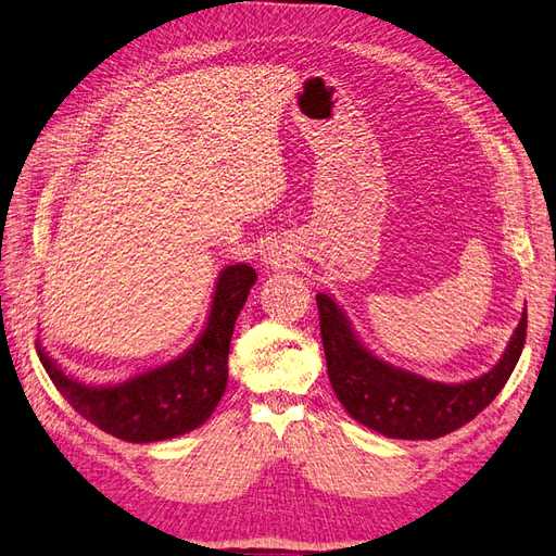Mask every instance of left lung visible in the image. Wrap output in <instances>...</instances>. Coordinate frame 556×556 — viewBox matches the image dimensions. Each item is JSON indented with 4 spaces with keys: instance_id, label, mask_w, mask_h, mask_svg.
<instances>
[{
    "instance_id": "8db88e82",
    "label": "left lung",
    "mask_w": 556,
    "mask_h": 556,
    "mask_svg": "<svg viewBox=\"0 0 556 556\" xmlns=\"http://www.w3.org/2000/svg\"><path fill=\"white\" fill-rule=\"evenodd\" d=\"M320 334L329 383L355 421L393 440H438L486 409L513 374L527 341V311L491 371L465 383H440L397 369L371 355L349 318L320 292Z\"/></svg>"
}]
</instances>
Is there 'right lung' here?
<instances>
[{
  "label": "right lung",
  "instance_id": "1",
  "mask_svg": "<svg viewBox=\"0 0 556 556\" xmlns=\"http://www.w3.org/2000/svg\"><path fill=\"white\" fill-rule=\"evenodd\" d=\"M257 280L254 268L233 264L222 271L203 334L193 346L159 369L118 386H86L70 379L37 343L43 369L74 412L126 442H159L203 426L229 379V346L238 313Z\"/></svg>",
  "mask_w": 556,
  "mask_h": 556
}]
</instances>
